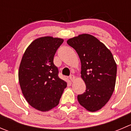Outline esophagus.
Wrapping results in <instances>:
<instances>
[{"instance_id": "esophagus-1", "label": "esophagus", "mask_w": 131, "mask_h": 131, "mask_svg": "<svg viewBox=\"0 0 131 131\" xmlns=\"http://www.w3.org/2000/svg\"><path fill=\"white\" fill-rule=\"evenodd\" d=\"M69 78H70V80L72 82H73V80H75V76H74L73 75H71L70 76Z\"/></svg>"}]
</instances>
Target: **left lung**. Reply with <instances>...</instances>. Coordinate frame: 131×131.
Segmentation results:
<instances>
[{"mask_svg":"<svg viewBox=\"0 0 131 131\" xmlns=\"http://www.w3.org/2000/svg\"><path fill=\"white\" fill-rule=\"evenodd\" d=\"M67 43L76 51L81 62L85 92L78 95L80 105L89 112L101 109L110 99L116 82L117 64L109 49L95 37L82 34Z\"/></svg>","mask_w":131,"mask_h":131,"instance_id":"8db88e82","label":"left lung"}]
</instances>
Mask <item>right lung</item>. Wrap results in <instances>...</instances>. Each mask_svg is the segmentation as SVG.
Listing matches in <instances>:
<instances>
[{
	"label": "right lung",
	"mask_w": 131,
	"mask_h": 131,
	"mask_svg": "<svg viewBox=\"0 0 131 131\" xmlns=\"http://www.w3.org/2000/svg\"><path fill=\"white\" fill-rule=\"evenodd\" d=\"M63 39L43 37L33 41L25 51L18 78L25 98L38 110L46 112L59 104L66 82L58 77L54 56Z\"/></svg>",
	"instance_id": "1"
}]
</instances>
